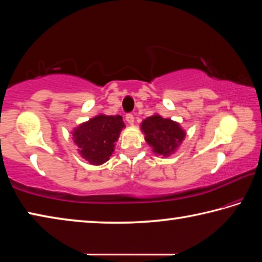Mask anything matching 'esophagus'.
<instances>
[{
    "label": "esophagus",
    "mask_w": 262,
    "mask_h": 262,
    "mask_svg": "<svg viewBox=\"0 0 262 262\" xmlns=\"http://www.w3.org/2000/svg\"><path fill=\"white\" fill-rule=\"evenodd\" d=\"M126 121L129 123V125H133V123H134V115H133L132 113H128L126 115Z\"/></svg>",
    "instance_id": "obj_1"
}]
</instances>
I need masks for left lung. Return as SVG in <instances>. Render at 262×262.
Returning a JSON list of instances; mask_svg holds the SVG:
<instances>
[{"instance_id":"8db88e82","label":"left lung","mask_w":262,"mask_h":262,"mask_svg":"<svg viewBox=\"0 0 262 262\" xmlns=\"http://www.w3.org/2000/svg\"><path fill=\"white\" fill-rule=\"evenodd\" d=\"M141 128L145 134V141L152 147L154 152L163 156L174 152L185 137V132L181 129L179 123L157 114L145 119Z\"/></svg>"}]
</instances>
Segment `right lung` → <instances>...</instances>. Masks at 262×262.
<instances>
[{"label": "right lung", "mask_w": 262, "mask_h": 262, "mask_svg": "<svg viewBox=\"0 0 262 262\" xmlns=\"http://www.w3.org/2000/svg\"><path fill=\"white\" fill-rule=\"evenodd\" d=\"M123 127L121 115H97L75 128L74 142L84 159L94 165H100L108 161L114 150V142L118 141Z\"/></svg>", "instance_id": "add662e5"}]
</instances>
